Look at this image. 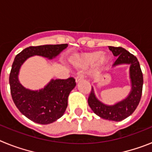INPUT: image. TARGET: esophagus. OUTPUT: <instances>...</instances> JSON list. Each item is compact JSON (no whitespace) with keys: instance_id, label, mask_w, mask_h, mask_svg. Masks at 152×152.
<instances>
[{"instance_id":"obj_1","label":"esophagus","mask_w":152,"mask_h":152,"mask_svg":"<svg viewBox=\"0 0 152 152\" xmlns=\"http://www.w3.org/2000/svg\"><path fill=\"white\" fill-rule=\"evenodd\" d=\"M84 74H79L78 75H77V77H76V78H75V80H76V83H78L80 80H82L83 79H84Z\"/></svg>"}]
</instances>
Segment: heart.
I'll return each instance as SVG.
<instances>
[{"mask_svg":"<svg viewBox=\"0 0 152 152\" xmlns=\"http://www.w3.org/2000/svg\"><path fill=\"white\" fill-rule=\"evenodd\" d=\"M109 61L108 56L103 55V51H94L80 55L73 60L75 65L81 68H88L96 63V72H99Z\"/></svg>","mask_w":152,"mask_h":152,"instance_id":"1","label":"heart"}]
</instances>
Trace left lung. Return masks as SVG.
Returning a JSON list of instances; mask_svg holds the SVG:
<instances>
[{
    "mask_svg": "<svg viewBox=\"0 0 152 152\" xmlns=\"http://www.w3.org/2000/svg\"><path fill=\"white\" fill-rule=\"evenodd\" d=\"M117 59L113 66L123 64L130 65L129 77L132 89L127 97L114 105H106L96 97L94 88L88 97V104L94 113L100 117L110 121L119 122L129 116L135 110L141 100L143 86V75L137 58L122 47L109 46Z\"/></svg>",
    "mask_w": 152,
    "mask_h": 152,
    "instance_id": "1",
    "label": "left lung"
}]
</instances>
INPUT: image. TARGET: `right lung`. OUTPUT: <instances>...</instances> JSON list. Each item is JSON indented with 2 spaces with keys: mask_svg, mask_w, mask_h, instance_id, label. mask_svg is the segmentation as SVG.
<instances>
[{
  "mask_svg": "<svg viewBox=\"0 0 152 152\" xmlns=\"http://www.w3.org/2000/svg\"><path fill=\"white\" fill-rule=\"evenodd\" d=\"M67 47L68 44L29 46L14 58L9 77L12 98L21 113L34 123L46 125L61 117L68 107L70 92L75 88L76 83L73 77L52 79L42 89H26L18 79L21 65L27 58L34 56L52 59Z\"/></svg>",
  "mask_w": 152,
  "mask_h": 152,
  "instance_id": "obj_1",
  "label": "right lung"
}]
</instances>
